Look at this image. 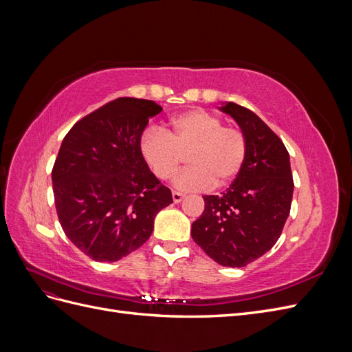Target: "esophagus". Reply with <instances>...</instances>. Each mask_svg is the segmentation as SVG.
<instances>
[{"label": "esophagus", "instance_id": "obj_1", "mask_svg": "<svg viewBox=\"0 0 352 352\" xmlns=\"http://www.w3.org/2000/svg\"><path fill=\"white\" fill-rule=\"evenodd\" d=\"M172 197H173V201H175V202H180V201H182V199L185 198V195H184L182 192H177V190H173Z\"/></svg>", "mask_w": 352, "mask_h": 352}]
</instances>
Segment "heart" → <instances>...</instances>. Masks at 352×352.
<instances>
[{"label":"heart","mask_w":352,"mask_h":352,"mask_svg":"<svg viewBox=\"0 0 352 352\" xmlns=\"http://www.w3.org/2000/svg\"><path fill=\"white\" fill-rule=\"evenodd\" d=\"M248 144L235 126H223L221 119L204 110L175 116L164 131L150 129L141 140V154L153 173L172 179L185 154L190 163L176 179V186L199 190L226 186L235 179L247 158Z\"/></svg>","instance_id":"1"}]
</instances>
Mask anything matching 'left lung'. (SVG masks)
I'll list each match as a JSON object with an SVG mask.
<instances>
[{"label": "left lung", "mask_w": 352, "mask_h": 352, "mask_svg": "<svg viewBox=\"0 0 352 352\" xmlns=\"http://www.w3.org/2000/svg\"><path fill=\"white\" fill-rule=\"evenodd\" d=\"M220 110L247 138V158L226 192L204 195L206 208L190 235L216 263L245 267L278 242L291 211L294 179L286 146L257 114L235 102Z\"/></svg>", "instance_id": "1"}]
</instances>
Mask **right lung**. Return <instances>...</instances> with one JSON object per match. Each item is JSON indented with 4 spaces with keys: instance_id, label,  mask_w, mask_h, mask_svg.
<instances>
[{
    "instance_id": "1",
    "label": "right lung",
    "mask_w": 352,
    "mask_h": 352,
    "mask_svg": "<svg viewBox=\"0 0 352 352\" xmlns=\"http://www.w3.org/2000/svg\"><path fill=\"white\" fill-rule=\"evenodd\" d=\"M163 109L117 98L74 123L52 167V190L66 236L95 261H117L151 236L172 192L148 168L141 136Z\"/></svg>"
}]
</instances>
